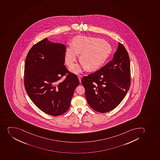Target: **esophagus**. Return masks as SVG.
<instances>
[{"instance_id":"esophagus-1","label":"esophagus","mask_w":160,"mask_h":160,"mask_svg":"<svg viewBox=\"0 0 160 160\" xmlns=\"http://www.w3.org/2000/svg\"><path fill=\"white\" fill-rule=\"evenodd\" d=\"M82 75H79L78 76V79H79V80L80 82H81V79H82Z\"/></svg>"}]
</instances>
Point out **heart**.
I'll return each mask as SVG.
<instances>
[{
  "label": "heart",
  "mask_w": 160,
  "mask_h": 160,
  "mask_svg": "<svg viewBox=\"0 0 160 160\" xmlns=\"http://www.w3.org/2000/svg\"><path fill=\"white\" fill-rule=\"evenodd\" d=\"M112 52L110 44L101 38L93 37L78 36L73 39L72 45H70L65 53V62L72 67L81 53L82 65H75L72 68V72L79 73L82 68H88L89 71H94L102 66Z\"/></svg>",
  "instance_id": "heart-1"
}]
</instances>
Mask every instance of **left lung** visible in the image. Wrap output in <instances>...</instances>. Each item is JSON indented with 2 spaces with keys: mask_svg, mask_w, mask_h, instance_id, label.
<instances>
[{
  "mask_svg": "<svg viewBox=\"0 0 160 160\" xmlns=\"http://www.w3.org/2000/svg\"><path fill=\"white\" fill-rule=\"evenodd\" d=\"M130 76L129 54L119 42L111 61L94 73L82 77L81 82L89 106L100 113L114 109L129 91Z\"/></svg>",
  "mask_w": 160,
  "mask_h": 160,
  "instance_id": "left-lung-1",
  "label": "left lung"
}]
</instances>
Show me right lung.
I'll list each match as a JSON object with an SVG mask.
<instances>
[{
	"instance_id": "add662e5",
	"label": "right lung",
	"mask_w": 160,
	"mask_h": 160,
	"mask_svg": "<svg viewBox=\"0 0 160 160\" xmlns=\"http://www.w3.org/2000/svg\"><path fill=\"white\" fill-rule=\"evenodd\" d=\"M66 47L45 38L34 45L25 61L24 85L37 107L52 116H59L69 108L75 88L76 75L65 66ZM66 76L64 81H60Z\"/></svg>"
}]
</instances>
